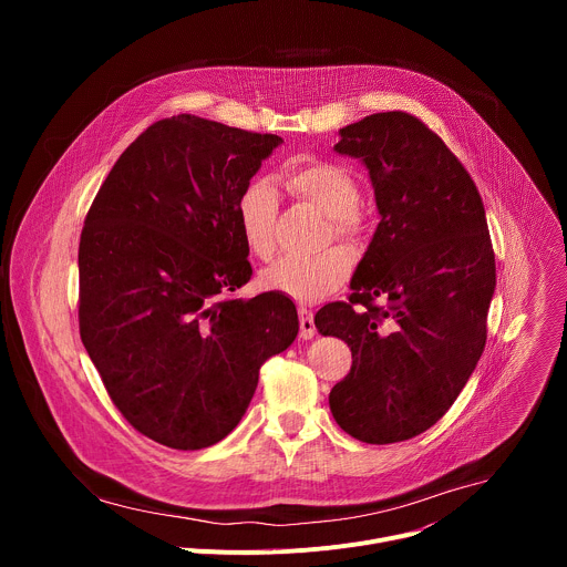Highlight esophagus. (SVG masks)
Instances as JSON below:
<instances>
[{
    "instance_id": "34e87169",
    "label": "esophagus",
    "mask_w": 567,
    "mask_h": 567,
    "mask_svg": "<svg viewBox=\"0 0 567 567\" xmlns=\"http://www.w3.org/2000/svg\"><path fill=\"white\" fill-rule=\"evenodd\" d=\"M298 320H300V339H311L316 334V326H313V316L307 307L298 309Z\"/></svg>"
}]
</instances>
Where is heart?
<instances>
[{"instance_id": "heart-1", "label": "heart", "mask_w": 567, "mask_h": 567, "mask_svg": "<svg viewBox=\"0 0 567 567\" xmlns=\"http://www.w3.org/2000/svg\"><path fill=\"white\" fill-rule=\"evenodd\" d=\"M289 193L330 219L332 235L357 247L365 237L368 219L359 208V182L341 164L322 158H298L282 171ZM278 190L271 179H251L237 199V221L249 254L258 260H271L276 254ZM352 254L332 247L313 256H291L262 274V287L285 293L298 302H316L334 293L352 274Z\"/></svg>"}]
</instances>
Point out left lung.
Wrapping results in <instances>:
<instances>
[{
  "mask_svg": "<svg viewBox=\"0 0 567 567\" xmlns=\"http://www.w3.org/2000/svg\"><path fill=\"white\" fill-rule=\"evenodd\" d=\"M334 150L370 171L381 221L348 300L313 318L352 350L330 409L354 440L403 442L444 417L487 343V217L460 158L413 114H370L343 127Z\"/></svg>",
  "mask_w": 567,
  "mask_h": 567,
  "instance_id": "left-lung-1",
  "label": "left lung"
}]
</instances>
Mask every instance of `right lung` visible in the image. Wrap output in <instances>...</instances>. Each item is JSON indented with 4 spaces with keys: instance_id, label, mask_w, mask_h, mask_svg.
Returning <instances> with one entry per match:
<instances>
[{
    "instance_id": "obj_1",
    "label": "right lung",
    "mask_w": 567,
    "mask_h": 567,
    "mask_svg": "<svg viewBox=\"0 0 567 567\" xmlns=\"http://www.w3.org/2000/svg\"><path fill=\"white\" fill-rule=\"evenodd\" d=\"M282 143L179 114L152 123L103 182L78 247L80 339L121 415L179 451L224 440L260 368L298 334L276 291L251 280L237 199Z\"/></svg>"
}]
</instances>
